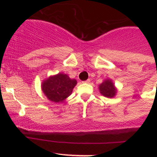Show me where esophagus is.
<instances>
[{"label": "esophagus", "instance_id": "obj_1", "mask_svg": "<svg viewBox=\"0 0 157 157\" xmlns=\"http://www.w3.org/2000/svg\"><path fill=\"white\" fill-rule=\"evenodd\" d=\"M90 82V79H88V80H85V81H83V83H89Z\"/></svg>", "mask_w": 157, "mask_h": 157}]
</instances>
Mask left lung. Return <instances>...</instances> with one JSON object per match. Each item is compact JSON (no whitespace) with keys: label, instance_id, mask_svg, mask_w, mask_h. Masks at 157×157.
<instances>
[{"label":"left lung","instance_id":"8db88e82","mask_svg":"<svg viewBox=\"0 0 157 157\" xmlns=\"http://www.w3.org/2000/svg\"><path fill=\"white\" fill-rule=\"evenodd\" d=\"M99 90L101 94L109 98L113 97L116 93V89L115 88L113 83L110 80H105L102 84L99 85Z\"/></svg>","mask_w":157,"mask_h":157}]
</instances>
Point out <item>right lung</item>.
<instances>
[{
  "label": "right lung",
  "instance_id": "1",
  "mask_svg": "<svg viewBox=\"0 0 157 157\" xmlns=\"http://www.w3.org/2000/svg\"><path fill=\"white\" fill-rule=\"evenodd\" d=\"M76 84V80H71L66 74H58L45 80L42 88L49 100L53 102H60L71 96Z\"/></svg>",
  "mask_w": 157,
  "mask_h": 157
}]
</instances>
